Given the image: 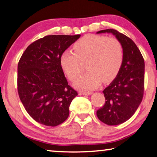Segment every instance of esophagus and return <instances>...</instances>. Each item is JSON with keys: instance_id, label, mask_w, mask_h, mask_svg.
<instances>
[{"instance_id": "34e87169", "label": "esophagus", "mask_w": 157, "mask_h": 157, "mask_svg": "<svg viewBox=\"0 0 157 157\" xmlns=\"http://www.w3.org/2000/svg\"><path fill=\"white\" fill-rule=\"evenodd\" d=\"M92 92L91 91H82V94H83V95H90V94H91Z\"/></svg>"}]
</instances>
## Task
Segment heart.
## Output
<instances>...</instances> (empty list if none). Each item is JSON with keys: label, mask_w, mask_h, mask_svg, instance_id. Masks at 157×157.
Wrapping results in <instances>:
<instances>
[{"label": "heart", "mask_w": 157, "mask_h": 157, "mask_svg": "<svg viewBox=\"0 0 157 157\" xmlns=\"http://www.w3.org/2000/svg\"><path fill=\"white\" fill-rule=\"evenodd\" d=\"M73 52L61 54L60 65L71 81H74L86 65L88 72L75 82L76 88L91 91L103 82L116 78L123 64L124 52L121 42L114 37L86 35L73 45Z\"/></svg>", "instance_id": "heart-1"}]
</instances>
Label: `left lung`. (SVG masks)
<instances>
[{"label":"left lung","instance_id":"obj_1","mask_svg":"<svg viewBox=\"0 0 157 157\" xmlns=\"http://www.w3.org/2000/svg\"><path fill=\"white\" fill-rule=\"evenodd\" d=\"M112 33L124 48L123 64L116 78L104 89V105L96 115L110 126L121 124L130 119L142 101L145 84V61L135 43L115 29L101 30L97 33Z\"/></svg>","mask_w":157,"mask_h":157}]
</instances>
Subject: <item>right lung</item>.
<instances>
[{
  "label": "right lung",
  "mask_w": 157,
  "mask_h": 157,
  "mask_svg": "<svg viewBox=\"0 0 157 157\" xmlns=\"http://www.w3.org/2000/svg\"><path fill=\"white\" fill-rule=\"evenodd\" d=\"M80 35H52L37 40L22 54L17 68V90L25 110L35 121L58 126L69 115L78 92L68 85L60 65L61 54Z\"/></svg>",
  "instance_id": "add662e5"
}]
</instances>
